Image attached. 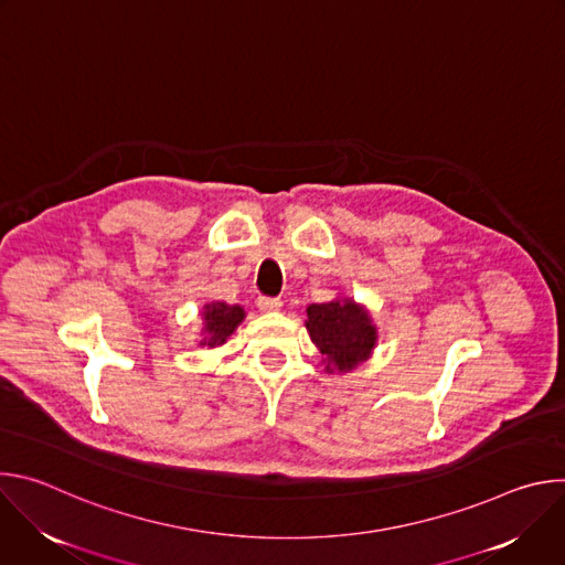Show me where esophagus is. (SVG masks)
I'll list each match as a JSON object with an SVG mask.
<instances>
[{
    "label": "esophagus",
    "mask_w": 565,
    "mask_h": 565,
    "mask_svg": "<svg viewBox=\"0 0 565 565\" xmlns=\"http://www.w3.org/2000/svg\"><path fill=\"white\" fill-rule=\"evenodd\" d=\"M257 306L262 312H277L281 310V299H275V297H259L257 299Z\"/></svg>",
    "instance_id": "34e87169"
}]
</instances>
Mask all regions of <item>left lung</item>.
I'll return each mask as SVG.
<instances>
[{"instance_id":"obj_1","label":"left lung","mask_w":565,"mask_h":565,"mask_svg":"<svg viewBox=\"0 0 565 565\" xmlns=\"http://www.w3.org/2000/svg\"><path fill=\"white\" fill-rule=\"evenodd\" d=\"M306 331L319 349L327 373H351L377 347V327L371 312L351 297L310 303L306 308Z\"/></svg>"}]
</instances>
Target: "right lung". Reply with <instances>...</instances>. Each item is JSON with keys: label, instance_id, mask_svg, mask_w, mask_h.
<instances>
[{"label": "right lung", "instance_id": "add662e5", "mask_svg": "<svg viewBox=\"0 0 565 565\" xmlns=\"http://www.w3.org/2000/svg\"><path fill=\"white\" fill-rule=\"evenodd\" d=\"M203 329L199 338V347L216 349L227 342V338L238 329L241 321L246 319L244 306L238 303H225V301H212L203 306Z\"/></svg>", "mask_w": 565, "mask_h": 565}]
</instances>
